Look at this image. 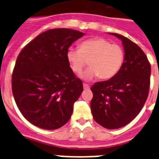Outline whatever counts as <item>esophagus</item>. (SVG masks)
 <instances>
[{
    "instance_id": "obj_1",
    "label": "esophagus",
    "mask_w": 159,
    "mask_h": 159,
    "mask_svg": "<svg viewBox=\"0 0 159 159\" xmlns=\"http://www.w3.org/2000/svg\"><path fill=\"white\" fill-rule=\"evenodd\" d=\"M83 86H84V89H89V88H90L89 85H88V84H85V83H84V84H83Z\"/></svg>"
}]
</instances>
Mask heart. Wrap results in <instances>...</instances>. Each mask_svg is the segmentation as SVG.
Masks as SVG:
<instances>
[{"mask_svg": "<svg viewBox=\"0 0 159 159\" xmlns=\"http://www.w3.org/2000/svg\"><path fill=\"white\" fill-rule=\"evenodd\" d=\"M67 59L71 70L76 74H80L89 61L91 67L82 75L84 80L99 76L105 80L113 78L121 69L124 52L120 46L111 43L104 38H94L82 42L80 49H68Z\"/></svg>", "mask_w": 159, "mask_h": 159, "instance_id": "b5f03b06", "label": "heart"}]
</instances>
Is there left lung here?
<instances>
[{"label": "left lung", "instance_id": "left-lung-1", "mask_svg": "<svg viewBox=\"0 0 159 159\" xmlns=\"http://www.w3.org/2000/svg\"><path fill=\"white\" fill-rule=\"evenodd\" d=\"M124 48V62L117 75L91 88V109L96 123L107 129L123 127L133 120L144 106L150 88L151 64L140 47L117 33Z\"/></svg>", "mask_w": 159, "mask_h": 159}]
</instances>
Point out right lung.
Instances as JSON below:
<instances>
[{
  "label": "right lung",
  "mask_w": 159,
  "mask_h": 159,
  "mask_svg": "<svg viewBox=\"0 0 159 159\" xmlns=\"http://www.w3.org/2000/svg\"><path fill=\"white\" fill-rule=\"evenodd\" d=\"M83 36L73 29H50L20 52L12 75V94L20 111L36 127L56 130L71 118L84 88L70 67L67 52Z\"/></svg>",
  "instance_id": "1"
}]
</instances>
